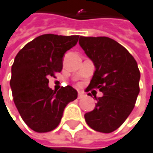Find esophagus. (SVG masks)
<instances>
[{
  "instance_id": "1",
  "label": "esophagus",
  "mask_w": 153,
  "mask_h": 153,
  "mask_svg": "<svg viewBox=\"0 0 153 153\" xmlns=\"http://www.w3.org/2000/svg\"><path fill=\"white\" fill-rule=\"evenodd\" d=\"M84 94L82 93V92H79L78 93V99H82V98H84Z\"/></svg>"
}]
</instances>
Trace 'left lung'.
Here are the masks:
<instances>
[{"mask_svg":"<svg viewBox=\"0 0 153 153\" xmlns=\"http://www.w3.org/2000/svg\"><path fill=\"white\" fill-rule=\"evenodd\" d=\"M79 43L96 68L86 92L99 89L103 93L102 97L94 96L97 103L94 110L85 114V122L94 130L110 133L134 108L140 79L137 61L122 45L108 37L80 36Z\"/></svg>","mask_w":153,"mask_h":153,"instance_id":"obj_1","label":"left lung"}]
</instances>
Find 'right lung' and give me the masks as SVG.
Instances as JSON below:
<instances>
[{
  "label": "right lung",
  "mask_w": 153,
  "mask_h": 153,
  "mask_svg": "<svg viewBox=\"0 0 153 153\" xmlns=\"http://www.w3.org/2000/svg\"><path fill=\"white\" fill-rule=\"evenodd\" d=\"M78 40L79 35L42 34L15 56L10 79L14 102L24 122L36 132L55 129L67 105L77 99V91L70 85L52 90L48 78L62 70L65 53Z\"/></svg>",
  "instance_id": "obj_1"
}]
</instances>
